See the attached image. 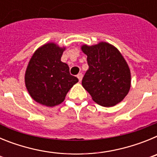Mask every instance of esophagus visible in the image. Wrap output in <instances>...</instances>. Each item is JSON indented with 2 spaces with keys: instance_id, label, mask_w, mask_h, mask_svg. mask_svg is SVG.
Returning a JSON list of instances; mask_svg holds the SVG:
<instances>
[{
  "instance_id": "1",
  "label": "esophagus",
  "mask_w": 157,
  "mask_h": 157,
  "mask_svg": "<svg viewBox=\"0 0 157 157\" xmlns=\"http://www.w3.org/2000/svg\"><path fill=\"white\" fill-rule=\"evenodd\" d=\"M82 77H83V75L82 74V73H79V74H78L77 75V78H78L79 82L82 81Z\"/></svg>"
}]
</instances>
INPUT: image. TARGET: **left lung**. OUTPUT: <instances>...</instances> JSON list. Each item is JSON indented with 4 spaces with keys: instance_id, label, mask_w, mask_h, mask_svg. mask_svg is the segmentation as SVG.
Masks as SVG:
<instances>
[{
    "instance_id": "8db88e82",
    "label": "left lung",
    "mask_w": 157,
    "mask_h": 157,
    "mask_svg": "<svg viewBox=\"0 0 157 157\" xmlns=\"http://www.w3.org/2000/svg\"><path fill=\"white\" fill-rule=\"evenodd\" d=\"M87 56L89 69L82 85L93 101L104 107H112L124 99L130 89L131 76L127 61L117 48L101 41L82 45Z\"/></svg>"
}]
</instances>
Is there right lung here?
Segmentation results:
<instances>
[{
  "mask_svg": "<svg viewBox=\"0 0 157 157\" xmlns=\"http://www.w3.org/2000/svg\"><path fill=\"white\" fill-rule=\"evenodd\" d=\"M65 47L46 43L30 58L25 72V85L36 102L47 107L61 104L78 79L71 75L69 67L61 61Z\"/></svg>",
  "mask_w": 157,
  "mask_h": 157,
  "instance_id": "right-lung-1",
  "label": "right lung"
}]
</instances>
